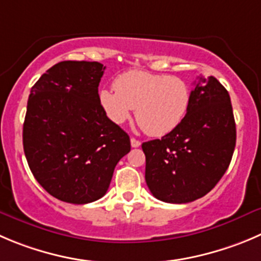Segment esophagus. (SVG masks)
I'll list each match as a JSON object with an SVG mask.
<instances>
[{"mask_svg": "<svg viewBox=\"0 0 261 261\" xmlns=\"http://www.w3.org/2000/svg\"><path fill=\"white\" fill-rule=\"evenodd\" d=\"M130 145H132V147H140L141 142L136 138H130Z\"/></svg>", "mask_w": 261, "mask_h": 261, "instance_id": "obj_1", "label": "esophagus"}]
</instances>
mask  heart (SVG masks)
<instances>
[{"label": "heart", "mask_w": 261, "mask_h": 261, "mask_svg": "<svg viewBox=\"0 0 261 261\" xmlns=\"http://www.w3.org/2000/svg\"><path fill=\"white\" fill-rule=\"evenodd\" d=\"M113 89H101L98 101L115 124H123L136 109V119L147 135L161 137L183 121L192 101L191 87L182 78L142 70L120 74Z\"/></svg>", "instance_id": "heart-1"}]
</instances>
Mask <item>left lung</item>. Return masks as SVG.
Here are the masks:
<instances>
[{"mask_svg":"<svg viewBox=\"0 0 261 261\" xmlns=\"http://www.w3.org/2000/svg\"><path fill=\"white\" fill-rule=\"evenodd\" d=\"M191 92L182 123L161 140L142 143L146 183L164 202H191L210 192L234 151L236 123L227 89L214 76H200Z\"/></svg>","mask_w":261,"mask_h":261,"instance_id":"obj_1","label":"left lung"}]
</instances>
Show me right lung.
I'll list each match as a JSON object with an SVG mask.
<instances>
[{"mask_svg": "<svg viewBox=\"0 0 261 261\" xmlns=\"http://www.w3.org/2000/svg\"><path fill=\"white\" fill-rule=\"evenodd\" d=\"M105 66L61 61L31 89L23 146L37 182L69 203H88L109 190L114 169L130 151V140L98 101Z\"/></svg>", "mask_w": 261, "mask_h": 261, "instance_id": "add662e5", "label": "right lung"}]
</instances>
